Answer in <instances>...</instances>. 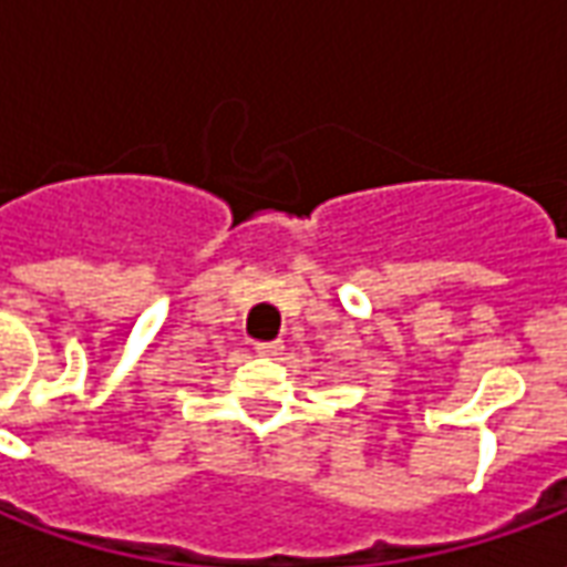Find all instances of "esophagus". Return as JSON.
Here are the masks:
<instances>
[{
	"label": "esophagus",
	"instance_id": "obj_1",
	"mask_svg": "<svg viewBox=\"0 0 567 567\" xmlns=\"http://www.w3.org/2000/svg\"><path fill=\"white\" fill-rule=\"evenodd\" d=\"M282 340H272V343H258L255 346V352H258L260 358H276V355H282Z\"/></svg>",
	"mask_w": 567,
	"mask_h": 567
}]
</instances>
